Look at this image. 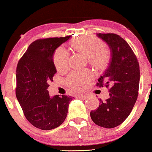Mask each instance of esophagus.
<instances>
[{
	"label": "esophagus",
	"instance_id": "1",
	"mask_svg": "<svg viewBox=\"0 0 152 152\" xmlns=\"http://www.w3.org/2000/svg\"><path fill=\"white\" fill-rule=\"evenodd\" d=\"M79 97H80V98L82 99H86L87 98H88V95H85V94L81 95H80V96H79Z\"/></svg>",
	"mask_w": 152,
	"mask_h": 152
}]
</instances>
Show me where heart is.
<instances>
[{
  "mask_svg": "<svg viewBox=\"0 0 152 152\" xmlns=\"http://www.w3.org/2000/svg\"><path fill=\"white\" fill-rule=\"evenodd\" d=\"M74 50L88 57L91 65L99 70H104L109 65L111 60V53L102 43L94 37H81L71 42ZM53 62L58 71L63 72L68 67V54L63 48L56 50L53 56ZM92 72L88 70L73 71L67 79V84L74 91H81L86 88L93 80Z\"/></svg>",
  "mask_w": 152,
  "mask_h": 152,
  "instance_id": "obj_1",
  "label": "heart"
}]
</instances>
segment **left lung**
<instances>
[{"mask_svg":"<svg viewBox=\"0 0 152 152\" xmlns=\"http://www.w3.org/2000/svg\"><path fill=\"white\" fill-rule=\"evenodd\" d=\"M111 50V61L97 86L109 88V97L100 99L98 109L91 111V118L97 125L114 128L125 120L136 103L140 83V67L132 49L119 35L113 33L97 34Z\"/></svg>","mask_w":152,"mask_h":152,"instance_id":"1","label":"left lung"}]
</instances>
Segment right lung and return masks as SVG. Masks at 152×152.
I'll return each instance as SVG.
<instances>
[{"mask_svg":"<svg viewBox=\"0 0 152 152\" xmlns=\"http://www.w3.org/2000/svg\"><path fill=\"white\" fill-rule=\"evenodd\" d=\"M70 36L37 39L29 45L16 67V95L26 119L35 127L50 130L61 125L74 97L49 95L48 83L57 70L55 50Z\"/></svg>","mask_w":152,"mask_h":152,"instance_id":"right-lung-1","label":"right lung"}]
</instances>
